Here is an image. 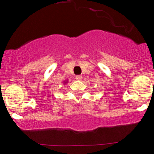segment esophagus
Wrapping results in <instances>:
<instances>
[{
  "label": "esophagus",
  "mask_w": 154,
  "mask_h": 154,
  "mask_svg": "<svg viewBox=\"0 0 154 154\" xmlns=\"http://www.w3.org/2000/svg\"><path fill=\"white\" fill-rule=\"evenodd\" d=\"M75 79L77 80H81L82 79V75H77L75 77Z\"/></svg>",
  "instance_id": "esophagus-1"
}]
</instances>
